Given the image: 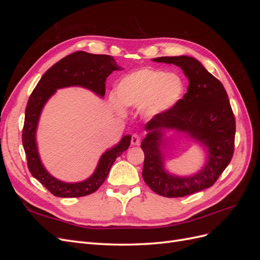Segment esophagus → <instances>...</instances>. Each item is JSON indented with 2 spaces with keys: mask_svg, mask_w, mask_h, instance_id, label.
Listing matches in <instances>:
<instances>
[{
  "mask_svg": "<svg viewBox=\"0 0 260 260\" xmlns=\"http://www.w3.org/2000/svg\"><path fill=\"white\" fill-rule=\"evenodd\" d=\"M140 143H141V138H140V136L137 135V133H135V135L131 137V144L132 145H140Z\"/></svg>",
  "mask_w": 260,
  "mask_h": 260,
  "instance_id": "obj_1",
  "label": "esophagus"
}]
</instances>
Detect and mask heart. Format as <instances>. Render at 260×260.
<instances>
[{
    "label": "heart",
    "instance_id": "b5f03b06",
    "mask_svg": "<svg viewBox=\"0 0 260 260\" xmlns=\"http://www.w3.org/2000/svg\"><path fill=\"white\" fill-rule=\"evenodd\" d=\"M184 92V83L176 74L159 69H141L123 77L116 89V109L122 106L139 107L147 118L158 117L174 107Z\"/></svg>",
    "mask_w": 260,
    "mask_h": 260
}]
</instances>
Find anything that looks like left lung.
Here are the masks:
<instances>
[{
	"label": "left lung",
	"mask_w": 260,
	"mask_h": 260,
	"mask_svg": "<svg viewBox=\"0 0 260 260\" xmlns=\"http://www.w3.org/2000/svg\"><path fill=\"white\" fill-rule=\"evenodd\" d=\"M174 64L188 79L187 92L165 114L145 124L148 131L141 143L144 152L142 177L151 190L165 198H183L215 184L234 153L235 118L222 83L190 56L156 57ZM187 133L208 148V162L190 177H177L163 169L160 145L165 129Z\"/></svg>",
	"instance_id": "1"
}]
</instances>
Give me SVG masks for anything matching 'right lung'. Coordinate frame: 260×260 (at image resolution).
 I'll return each mask as SVG.
<instances>
[{
    "mask_svg": "<svg viewBox=\"0 0 260 260\" xmlns=\"http://www.w3.org/2000/svg\"><path fill=\"white\" fill-rule=\"evenodd\" d=\"M120 69L111 55H96L78 51L54 64L42 76L31 93L22 128V145L27 157L28 168L31 175L57 198H80L95 192L107 178L117 157L128 149L131 136H124L116 146L102 155L98 168L89 179L78 183L62 182L45 170L39 157L36 131L42 108L57 89L66 86H83L103 98L105 95L106 78L114 70Z\"/></svg>",
    "mask_w": 260,
    "mask_h": 260,
    "instance_id": "obj_1",
    "label": "right lung"
}]
</instances>
